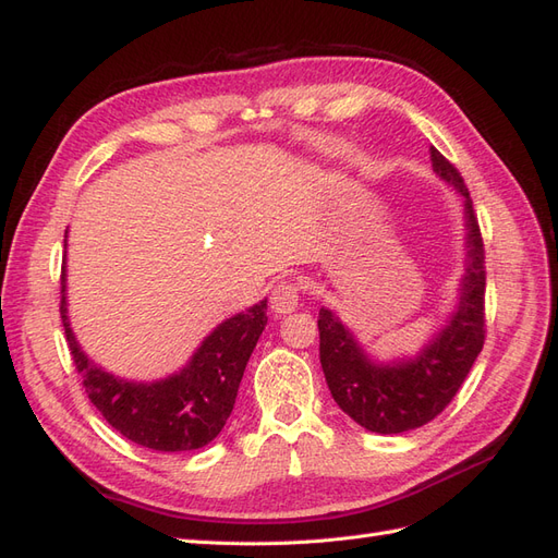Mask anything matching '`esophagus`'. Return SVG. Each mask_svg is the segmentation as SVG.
<instances>
[{
  "instance_id": "34e87169",
  "label": "esophagus",
  "mask_w": 558,
  "mask_h": 558,
  "mask_svg": "<svg viewBox=\"0 0 558 558\" xmlns=\"http://www.w3.org/2000/svg\"><path fill=\"white\" fill-rule=\"evenodd\" d=\"M298 300H300V289L293 281H279L272 295H269V307H272L275 314L283 316V314H291L298 307Z\"/></svg>"
}]
</instances>
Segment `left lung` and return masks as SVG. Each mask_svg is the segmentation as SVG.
<instances>
[{
	"instance_id": "8db88e82",
	"label": "left lung",
	"mask_w": 558,
	"mask_h": 558,
	"mask_svg": "<svg viewBox=\"0 0 558 558\" xmlns=\"http://www.w3.org/2000/svg\"><path fill=\"white\" fill-rule=\"evenodd\" d=\"M433 170L463 195L468 267L459 307L433 342L412 361L375 363L330 310L318 312V353L330 393L359 426L391 435L414 430L440 414L459 393L486 335L484 242L459 170L430 146Z\"/></svg>"
}]
</instances>
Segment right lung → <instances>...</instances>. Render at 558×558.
I'll return each mask as SVG.
<instances>
[{
  "label": "right lung",
  "instance_id": "add662e5",
  "mask_svg": "<svg viewBox=\"0 0 558 558\" xmlns=\"http://www.w3.org/2000/svg\"><path fill=\"white\" fill-rule=\"evenodd\" d=\"M60 283L66 344L90 402L107 424L134 445L156 451H193L209 445L234 408L244 367L267 324V300L223 320L181 373L154 384H137L105 373L81 351L66 318L64 272Z\"/></svg>",
  "mask_w": 558,
  "mask_h": 558
}]
</instances>
